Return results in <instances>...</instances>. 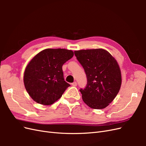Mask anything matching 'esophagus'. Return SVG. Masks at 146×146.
Listing matches in <instances>:
<instances>
[{
    "label": "esophagus",
    "instance_id": "34e87169",
    "mask_svg": "<svg viewBox=\"0 0 146 146\" xmlns=\"http://www.w3.org/2000/svg\"><path fill=\"white\" fill-rule=\"evenodd\" d=\"M72 85L73 86H76L77 85V83L76 82H73V83H72Z\"/></svg>",
    "mask_w": 146,
    "mask_h": 146
}]
</instances>
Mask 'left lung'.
I'll use <instances>...</instances> for the list:
<instances>
[{
	"label": "left lung",
	"mask_w": 146,
	"mask_h": 146,
	"mask_svg": "<svg viewBox=\"0 0 146 146\" xmlns=\"http://www.w3.org/2000/svg\"><path fill=\"white\" fill-rule=\"evenodd\" d=\"M74 54L87 77L86 88L80 90L83 102L93 109L106 108L121 86V72L117 61L103 48L76 50Z\"/></svg>",
	"instance_id": "obj_1"
}]
</instances>
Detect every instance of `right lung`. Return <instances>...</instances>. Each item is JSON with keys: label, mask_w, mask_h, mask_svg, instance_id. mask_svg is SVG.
Here are the masks:
<instances>
[{"label": "right lung", "mask_w": 146, "mask_h": 146, "mask_svg": "<svg viewBox=\"0 0 146 146\" xmlns=\"http://www.w3.org/2000/svg\"><path fill=\"white\" fill-rule=\"evenodd\" d=\"M74 56L65 48H46L30 61L24 74L26 90L34 101L50 105L62 96L69 83L64 80L62 66Z\"/></svg>", "instance_id": "right-lung-1"}]
</instances>
